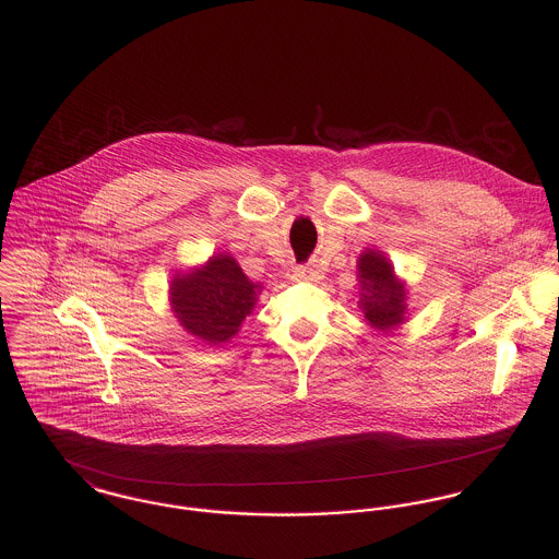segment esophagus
I'll use <instances>...</instances> for the list:
<instances>
[{"label": "esophagus", "mask_w": 559, "mask_h": 559, "mask_svg": "<svg viewBox=\"0 0 559 559\" xmlns=\"http://www.w3.org/2000/svg\"><path fill=\"white\" fill-rule=\"evenodd\" d=\"M295 275L299 280H308V282H319L323 277V271L317 264H308V266H297Z\"/></svg>", "instance_id": "esophagus-1"}]
</instances>
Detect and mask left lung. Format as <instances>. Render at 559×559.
I'll list each match as a JSON object with an SVG mask.
<instances>
[{"label":"left lung","instance_id":"8db88e82","mask_svg":"<svg viewBox=\"0 0 559 559\" xmlns=\"http://www.w3.org/2000/svg\"><path fill=\"white\" fill-rule=\"evenodd\" d=\"M358 282H360V310L367 323L388 332L405 321L407 293L405 284L394 275L390 260L374 249H367L358 258Z\"/></svg>","mask_w":559,"mask_h":559}]
</instances>
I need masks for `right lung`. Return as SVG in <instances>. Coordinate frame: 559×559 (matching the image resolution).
<instances>
[{
	"label": "right lung",
	"instance_id": "1",
	"mask_svg": "<svg viewBox=\"0 0 559 559\" xmlns=\"http://www.w3.org/2000/svg\"><path fill=\"white\" fill-rule=\"evenodd\" d=\"M262 284H253L227 253L171 280V310L188 334L207 345H223L251 314Z\"/></svg>",
	"mask_w": 559,
	"mask_h": 559
}]
</instances>
